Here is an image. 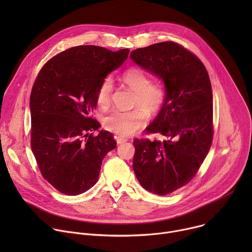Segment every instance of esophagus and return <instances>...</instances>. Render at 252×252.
Here are the masks:
<instances>
[{"label":"esophagus","mask_w":252,"mask_h":252,"mask_svg":"<svg viewBox=\"0 0 252 252\" xmlns=\"http://www.w3.org/2000/svg\"><path fill=\"white\" fill-rule=\"evenodd\" d=\"M126 141H127L126 138H124V137H121V136H118V137H117L118 145H122V143H124V142H126Z\"/></svg>","instance_id":"esophagus-1"}]
</instances>
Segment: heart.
<instances>
[{
  "mask_svg": "<svg viewBox=\"0 0 252 252\" xmlns=\"http://www.w3.org/2000/svg\"><path fill=\"white\" fill-rule=\"evenodd\" d=\"M124 84L135 96L132 101L134 110L129 112H115L103 120V126L120 136H130L140 130L147 124V116L156 118L162 110L166 99V90L152 79L141 68L132 66L122 75ZM114 83L110 77L104 78L97 87L95 99L102 110L109 109L112 103Z\"/></svg>",
  "mask_w": 252,
  "mask_h": 252,
  "instance_id": "obj_1",
  "label": "heart"
}]
</instances>
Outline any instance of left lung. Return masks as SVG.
I'll list each match as a JSON object with an SVG mask.
<instances>
[{"label":"left lung","mask_w":252,"mask_h":252,"mask_svg":"<svg viewBox=\"0 0 252 252\" xmlns=\"http://www.w3.org/2000/svg\"><path fill=\"white\" fill-rule=\"evenodd\" d=\"M130 58L165 85V103L146 129L165 139L135 138L132 162L140 186L165 195L191 181L210 150L213 105L209 76L193 53L171 41L136 49Z\"/></svg>","instance_id":"left-lung-1"}]
</instances>
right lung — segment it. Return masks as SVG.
<instances>
[{
	"mask_svg": "<svg viewBox=\"0 0 252 252\" xmlns=\"http://www.w3.org/2000/svg\"><path fill=\"white\" fill-rule=\"evenodd\" d=\"M128 53L73 47L50 59L33 83L32 152L43 177L62 193L78 195L93 188L103 158L117 147L111 132L94 134L100 125L93 114L97 87Z\"/></svg>",
	"mask_w": 252,
	"mask_h": 252,
	"instance_id": "obj_1",
	"label": "right lung"
}]
</instances>
